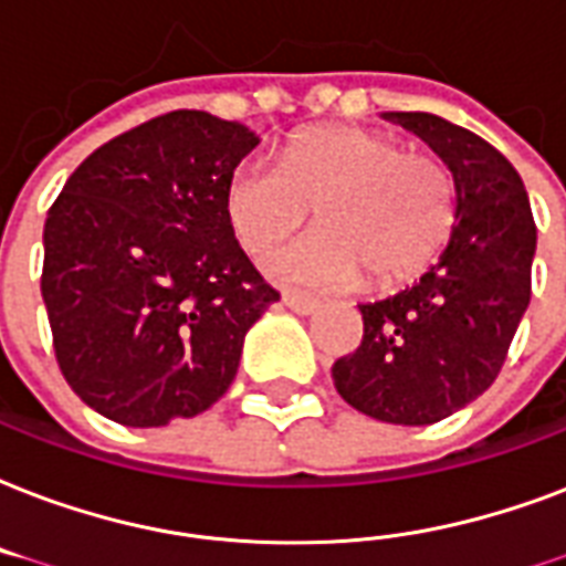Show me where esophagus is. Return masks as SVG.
<instances>
[{
    "label": "esophagus",
    "mask_w": 566,
    "mask_h": 566,
    "mask_svg": "<svg viewBox=\"0 0 566 566\" xmlns=\"http://www.w3.org/2000/svg\"><path fill=\"white\" fill-rule=\"evenodd\" d=\"M283 304H286L289 310H295V313L310 315V313H315L318 306H322V301H318V297L297 295V292H286V295H283Z\"/></svg>",
    "instance_id": "1"
}]
</instances>
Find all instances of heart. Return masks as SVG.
Returning <instances> with one entry per match:
<instances>
[{
    "instance_id": "obj_1",
    "label": "heart",
    "mask_w": 566,
    "mask_h": 566,
    "mask_svg": "<svg viewBox=\"0 0 566 566\" xmlns=\"http://www.w3.org/2000/svg\"><path fill=\"white\" fill-rule=\"evenodd\" d=\"M310 209L322 230L271 262L280 277L352 286L371 271L378 283H396L440 256L461 197L440 156L354 124L301 129L283 142L274 168L242 161L223 188L227 223L256 260L292 239Z\"/></svg>"
}]
</instances>
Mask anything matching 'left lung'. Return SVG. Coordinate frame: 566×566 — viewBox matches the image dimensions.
Returning <instances> with one entry per match:
<instances>
[{
  "mask_svg": "<svg viewBox=\"0 0 566 566\" xmlns=\"http://www.w3.org/2000/svg\"><path fill=\"white\" fill-rule=\"evenodd\" d=\"M440 153L461 212L440 262L413 289L363 304V339L333 363V387L360 413L433 424L490 389L532 301L537 244L523 179L470 129L428 112L389 115Z\"/></svg>",
  "mask_w": 566,
  "mask_h": 566,
  "instance_id": "left-lung-1",
  "label": "left lung"
}]
</instances>
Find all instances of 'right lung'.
Segmentation results:
<instances>
[{
	"label": "right lung",
	"instance_id": "add662e5",
	"mask_svg": "<svg viewBox=\"0 0 566 566\" xmlns=\"http://www.w3.org/2000/svg\"><path fill=\"white\" fill-rule=\"evenodd\" d=\"M256 135L179 108L96 147L43 223L41 295L55 360L87 407L129 428L203 413L244 333L280 301L223 214Z\"/></svg>",
	"mask_w": 566,
	"mask_h": 566
}]
</instances>
